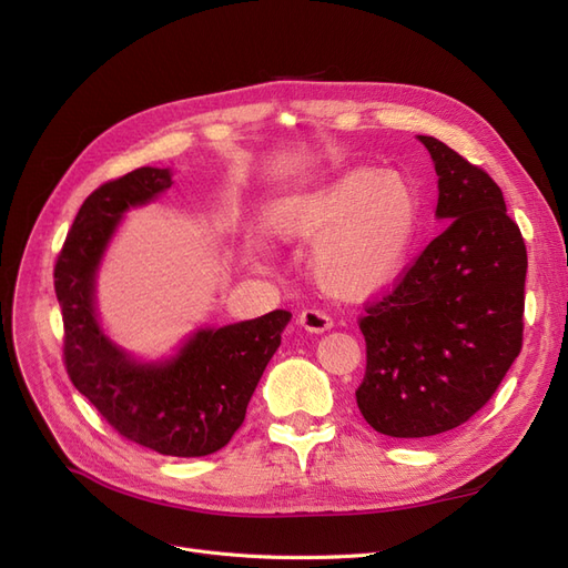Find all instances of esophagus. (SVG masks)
<instances>
[{
	"label": "esophagus",
	"instance_id": "1",
	"mask_svg": "<svg viewBox=\"0 0 568 568\" xmlns=\"http://www.w3.org/2000/svg\"><path fill=\"white\" fill-rule=\"evenodd\" d=\"M298 324H301L305 331H310V333H324V331H331V328H333V320H331V316H328L326 312H322V310H314V307L303 310V312L298 314Z\"/></svg>",
	"mask_w": 568,
	"mask_h": 568
}]
</instances>
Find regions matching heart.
Here are the masks:
<instances>
[{
	"label": "heart",
	"mask_w": 568,
	"mask_h": 568,
	"mask_svg": "<svg viewBox=\"0 0 568 568\" xmlns=\"http://www.w3.org/2000/svg\"><path fill=\"white\" fill-rule=\"evenodd\" d=\"M265 225L282 242L312 240L307 267L324 291L366 298L403 272L419 231V197L398 172L349 170L277 197Z\"/></svg>",
	"instance_id": "heart-1"
}]
</instances>
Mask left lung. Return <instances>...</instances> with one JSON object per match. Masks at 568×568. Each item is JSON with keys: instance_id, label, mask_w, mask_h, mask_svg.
<instances>
[{"instance_id": "8db88e82", "label": "left lung", "mask_w": 568, "mask_h": 568, "mask_svg": "<svg viewBox=\"0 0 568 568\" xmlns=\"http://www.w3.org/2000/svg\"><path fill=\"white\" fill-rule=\"evenodd\" d=\"M449 221L396 288L361 320L366 377L358 410L377 434L428 438L468 422L521 349L527 248L494 179L417 134Z\"/></svg>"}]
</instances>
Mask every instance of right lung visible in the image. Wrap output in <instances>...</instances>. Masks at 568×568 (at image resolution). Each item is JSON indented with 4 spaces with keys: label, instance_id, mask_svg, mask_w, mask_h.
<instances>
[{
    "label": "right lung",
    "instance_id": "right-lung-1",
    "mask_svg": "<svg viewBox=\"0 0 568 568\" xmlns=\"http://www.w3.org/2000/svg\"><path fill=\"white\" fill-rule=\"evenodd\" d=\"M172 186L170 168H140L90 193L55 263L64 363L74 387L128 440L168 457H207L231 443L291 312L195 328L174 354L125 352L100 324L98 275L125 214Z\"/></svg>",
    "mask_w": 568,
    "mask_h": 568
}]
</instances>
